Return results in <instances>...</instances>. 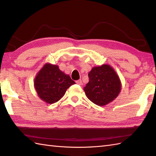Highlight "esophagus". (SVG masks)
I'll return each instance as SVG.
<instances>
[{
    "label": "esophagus",
    "instance_id": "esophagus-1",
    "mask_svg": "<svg viewBox=\"0 0 156 156\" xmlns=\"http://www.w3.org/2000/svg\"><path fill=\"white\" fill-rule=\"evenodd\" d=\"M76 83L78 84V85H82V80H76Z\"/></svg>",
    "mask_w": 156,
    "mask_h": 156
}]
</instances>
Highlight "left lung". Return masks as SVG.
<instances>
[{
	"label": "left lung",
	"mask_w": 156,
	"mask_h": 156,
	"mask_svg": "<svg viewBox=\"0 0 156 156\" xmlns=\"http://www.w3.org/2000/svg\"><path fill=\"white\" fill-rule=\"evenodd\" d=\"M89 82L84 87L87 98L98 106H105L113 101L121 90L118 74L110 65L94 66L88 73Z\"/></svg>",
	"instance_id": "1"
}]
</instances>
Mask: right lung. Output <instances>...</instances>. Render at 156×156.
Returning a JSON list of instances; mask_svg holds the SVG:
<instances>
[{"label": "right lung", "mask_w": 156, "mask_h": 156, "mask_svg": "<svg viewBox=\"0 0 156 156\" xmlns=\"http://www.w3.org/2000/svg\"><path fill=\"white\" fill-rule=\"evenodd\" d=\"M76 84L69 76L59 69L58 66L46 63L36 75L34 87L37 95L48 104L58 102L67 89Z\"/></svg>", "instance_id": "1"}]
</instances>
